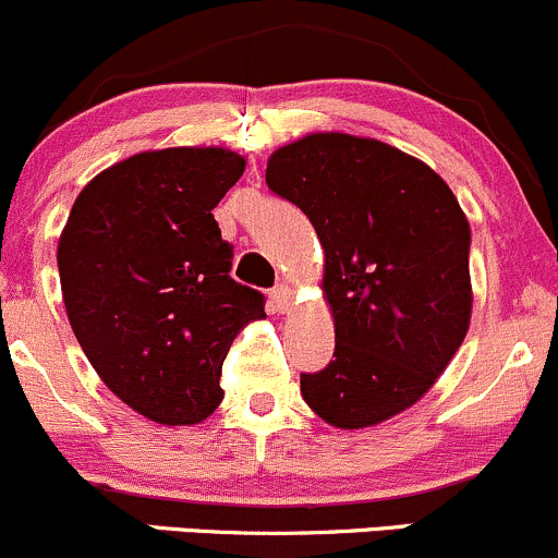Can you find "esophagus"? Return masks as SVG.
<instances>
[{"label":"esophagus","instance_id":"esophagus-1","mask_svg":"<svg viewBox=\"0 0 558 558\" xmlns=\"http://www.w3.org/2000/svg\"><path fill=\"white\" fill-rule=\"evenodd\" d=\"M271 303H274V308L281 311V314H284V311H290V305H292V290H290V287H287V284L274 287Z\"/></svg>","mask_w":558,"mask_h":558}]
</instances>
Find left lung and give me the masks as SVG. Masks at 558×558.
<instances>
[{"mask_svg":"<svg viewBox=\"0 0 558 558\" xmlns=\"http://www.w3.org/2000/svg\"><path fill=\"white\" fill-rule=\"evenodd\" d=\"M266 183L308 215L325 247L332 362L301 375L305 404L335 428L399 415L445 373L471 322V229L421 159L345 133L281 146Z\"/></svg>","mask_w":558,"mask_h":558,"instance_id":"8db88e82","label":"left lung"}]
</instances>
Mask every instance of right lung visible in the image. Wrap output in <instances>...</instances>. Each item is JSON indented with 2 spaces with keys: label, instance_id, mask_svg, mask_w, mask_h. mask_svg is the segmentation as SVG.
Segmentation results:
<instances>
[{
  "label": "right lung",
  "instance_id": "obj_1",
  "mask_svg": "<svg viewBox=\"0 0 558 558\" xmlns=\"http://www.w3.org/2000/svg\"><path fill=\"white\" fill-rule=\"evenodd\" d=\"M229 148H161L95 175L58 242L65 314L100 380L143 417L194 425L223 399L233 338L263 292L231 279L213 209L242 178Z\"/></svg>",
  "mask_w": 558,
  "mask_h": 558
}]
</instances>
